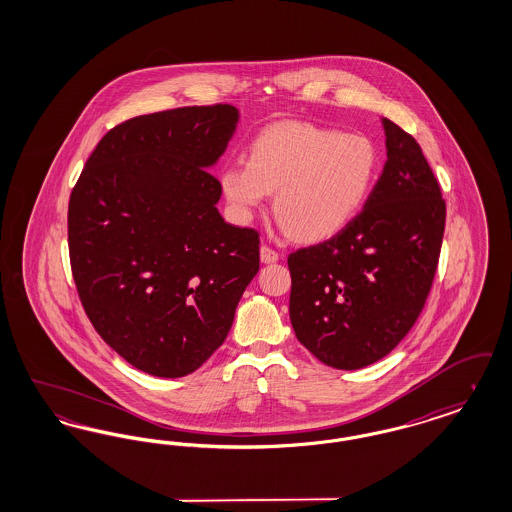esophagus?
Wrapping results in <instances>:
<instances>
[{
    "instance_id": "obj_1",
    "label": "esophagus",
    "mask_w": 512,
    "mask_h": 512,
    "mask_svg": "<svg viewBox=\"0 0 512 512\" xmlns=\"http://www.w3.org/2000/svg\"><path fill=\"white\" fill-rule=\"evenodd\" d=\"M280 259V253L268 245H261V261L263 263H276Z\"/></svg>"
}]
</instances>
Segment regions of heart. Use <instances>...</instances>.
Masks as SVG:
<instances>
[{
    "label": "heart",
    "instance_id": "1",
    "mask_svg": "<svg viewBox=\"0 0 512 512\" xmlns=\"http://www.w3.org/2000/svg\"><path fill=\"white\" fill-rule=\"evenodd\" d=\"M378 172L380 151L366 134L290 122L263 132L247 165L226 167L220 184L244 215L276 192L282 230L303 242H324L361 213Z\"/></svg>",
    "mask_w": 512,
    "mask_h": 512
}]
</instances>
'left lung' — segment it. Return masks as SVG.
<instances>
[{"instance_id": "left-lung-1", "label": "left lung", "mask_w": 512, "mask_h": 512, "mask_svg": "<svg viewBox=\"0 0 512 512\" xmlns=\"http://www.w3.org/2000/svg\"><path fill=\"white\" fill-rule=\"evenodd\" d=\"M388 161L340 234L290 253V320L318 361L357 370L413 328L438 270L445 199L411 134L382 119Z\"/></svg>"}]
</instances>
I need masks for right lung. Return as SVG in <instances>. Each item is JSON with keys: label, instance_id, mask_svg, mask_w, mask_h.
Wrapping results in <instances>:
<instances>
[{"label": "right lung", "instance_id": "1", "mask_svg": "<svg viewBox=\"0 0 512 512\" xmlns=\"http://www.w3.org/2000/svg\"><path fill=\"white\" fill-rule=\"evenodd\" d=\"M238 119L217 103L121 122L71 192L82 307L124 361L159 378L186 376L219 349L259 272V232L224 222L209 172Z\"/></svg>", "mask_w": 512, "mask_h": 512}]
</instances>
